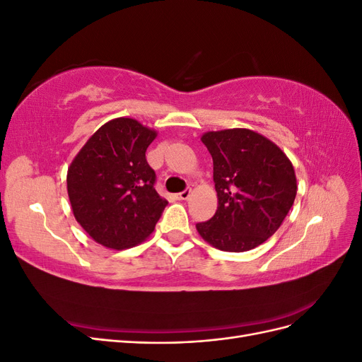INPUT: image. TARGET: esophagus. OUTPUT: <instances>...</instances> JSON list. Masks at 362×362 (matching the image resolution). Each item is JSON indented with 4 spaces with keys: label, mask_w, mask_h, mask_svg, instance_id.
Listing matches in <instances>:
<instances>
[{
    "label": "esophagus",
    "mask_w": 362,
    "mask_h": 362,
    "mask_svg": "<svg viewBox=\"0 0 362 362\" xmlns=\"http://www.w3.org/2000/svg\"><path fill=\"white\" fill-rule=\"evenodd\" d=\"M190 196H192V189H185L184 192H181V193L178 194V199L187 201V199H190Z\"/></svg>",
    "instance_id": "34e87169"
}]
</instances>
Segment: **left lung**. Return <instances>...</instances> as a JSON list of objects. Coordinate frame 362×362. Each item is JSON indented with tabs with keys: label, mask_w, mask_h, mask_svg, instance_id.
<instances>
[{
	"label": "left lung",
	"mask_w": 362,
	"mask_h": 362,
	"mask_svg": "<svg viewBox=\"0 0 362 362\" xmlns=\"http://www.w3.org/2000/svg\"><path fill=\"white\" fill-rule=\"evenodd\" d=\"M213 157L216 214L196 225L199 235L225 252H246L278 231L298 193L294 168L278 145L247 128L206 131Z\"/></svg>",
	"instance_id": "left-lung-1"
}]
</instances>
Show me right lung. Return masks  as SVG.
<instances>
[{"label":"right lung","instance_id":"1","mask_svg":"<svg viewBox=\"0 0 362 362\" xmlns=\"http://www.w3.org/2000/svg\"><path fill=\"white\" fill-rule=\"evenodd\" d=\"M157 131L133 117L108 120L68 168L75 221L108 249L133 247L152 234L168 201L156 192L146 149Z\"/></svg>","mask_w":362,"mask_h":362}]
</instances>
